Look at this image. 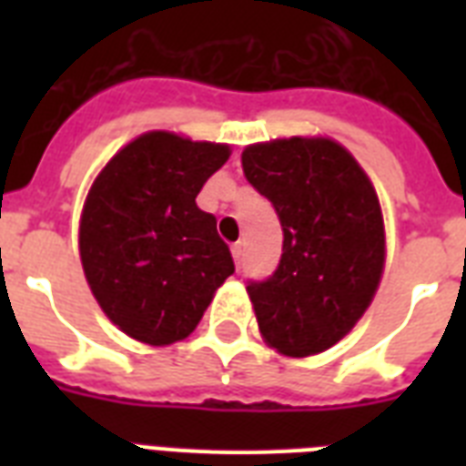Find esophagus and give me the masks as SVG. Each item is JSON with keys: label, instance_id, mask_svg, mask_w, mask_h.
I'll return each instance as SVG.
<instances>
[{"label": "esophagus", "instance_id": "1", "mask_svg": "<svg viewBox=\"0 0 466 466\" xmlns=\"http://www.w3.org/2000/svg\"><path fill=\"white\" fill-rule=\"evenodd\" d=\"M232 256H234V263H237V268H241V261H244V244L237 241L232 247Z\"/></svg>", "mask_w": 466, "mask_h": 466}]
</instances>
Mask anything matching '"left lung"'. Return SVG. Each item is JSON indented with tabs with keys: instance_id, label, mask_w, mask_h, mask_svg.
I'll return each instance as SVG.
<instances>
[{
	"instance_id": "obj_1",
	"label": "left lung",
	"mask_w": 466,
	"mask_h": 466,
	"mask_svg": "<svg viewBox=\"0 0 466 466\" xmlns=\"http://www.w3.org/2000/svg\"><path fill=\"white\" fill-rule=\"evenodd\" d=\"M241 167L283 227L278 268L247 285L258 329L283 355L321 353L365 314L382 278L384 222L375 188L353 155L326 137L251 145Z\"/></svg>"
}]
</instances>
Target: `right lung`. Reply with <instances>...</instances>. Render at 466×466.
Returning a JSON list of instances; mask_svg holds the SVG:
<instances>
[{"label": "right lung", "mask_w": 466, "mask_h": 466, "mask_svg": "<svg viewBox=\"0 0 466 466\" xmlns=\"http://www.w3.org/2000/svg\"><path fill=\"white\" fill-rule=\"evenodd\" d=\"M227 159V145L155 130L120 149L91 186L79 225L84 276L130 339H186L234 273L218 219L196 205Z\"/></svg>", "instance_id": "add662e5"}]
</instances>
